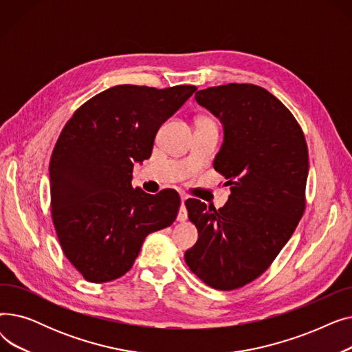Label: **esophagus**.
I'll return each mask as SVG.
<instances>
[{"label": "esophagus", "instance_id": "esophagus-1", "mask_svg": "<svg viewBox=\"0 0 352 352\" xmlns=\"http://www.w3.org/2000/svg\"><path fill=\"white\" fill-rule=\"evenodd\" d=\"M186 201H187V195H181V208H179V212H178V217H177V219L178 221H186L187 219V215H188V212H187V208H186Z\"/></svg>", "mask_w": 352, "mask_h": 352}]
</instances>
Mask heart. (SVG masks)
I'll use <instances>...</instances> for the list:
<instances>
[{
	"label": "heart",
	"mask_w": 352,
	"mask_h": 352,
	"mask_svg": "<svg viewBox=\"0 0 352 352\" xmlns=\"http://www.w3.org/2000/svg\"><path fill=\"white\" fill-rule=\"evenodd\" d=\"M204 121H208V120H204Z\"/></svg>",
	"instance_id": "b5f03b06"
}]
</instances>
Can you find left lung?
I'll return each instance as SVG.
<instances>
[{
	"mask_svg": "<svg viewBox=\"0 0 352 352\" xmlns=\"http://www.w3.org/2000/svg\"><path fill=\"white\" fill-rule=\"evenodd\" d=\"M195 100L224 126L214 168L227 178L231 195L218 211L186 201L198 239L184 256L207 285L231 291L258 278L297 228L305 210L308 148L289 109L261 87H211Z\"/></svg>",
	"mask_w": 352,
	"mask_h": 352,
	"instance_id": "obj_1",
	"label": "left lung"
}]
</instances>
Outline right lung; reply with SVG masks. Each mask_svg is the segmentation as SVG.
Segmentation results:
<instances>
[{"instance_id": "obj_1", "label": "right lung", "mask_w": 352, "mask_h": 352, "mask_svg": "<svg viewBox=\"0 0 352 352\" xmlns=\"http://www.w3.org/2000/svg\"><path fill=\"white\" fill-rule=\"evenodd\" d=\"M195 91L117 85L88 100L63 128L50 161L52 223L68 261L87 281L120 278L145 236L175 221L177 191L133 188V168L151 157L160 126Z\"/></svg>"}]
</instances>
